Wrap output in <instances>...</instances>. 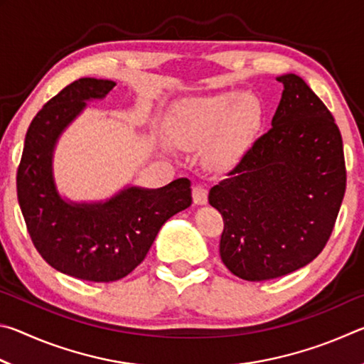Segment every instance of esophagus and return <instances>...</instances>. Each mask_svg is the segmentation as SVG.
Instances as JSON below:
<instances>
[{"label":"esophagus","instance_id":"esophagus-1","mask_svg":"<svg viewBox=\"0 0 364 364\" xmlns=\"http://www.w3.org/2000/svg\"><path fill=\"white\" fill-rule=\"evenodd\" d=\"M207 197H208V191L205 189V186H202V184H196V186L193 188L194 204H197V205L207 204Z\"/></svg>","mask_w":364,"mask_h":364}]
</instances>
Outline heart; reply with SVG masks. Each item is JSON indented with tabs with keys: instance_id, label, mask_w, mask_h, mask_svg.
Masks as SVG:
<instances>
[{
	"instance_id": "heart-1",
	"label": "heart",
	"mask_w": 364,
	"mask_h": 364,
	"mask_svg": "<svg viewBox=\"0 0 364 364\" xmlns=\"http://www.w3.org/2000/svg\"><path fill=\"white\" fill-rule=\"evenodd\" d=\"M262 123V107L254 96L220 93L184 102L171 123V134L181 143H204L208 160L231 165L247 151Z\"/></svg>"
}]
</instances>
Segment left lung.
Wrapping results in <instances>:
<instances>
[{
    "instance_id": "obj_1",
    "label": "left lung",
    "mask_w": 364,
    "mask_h": 364,
    "mask_svg": "<svg viewBox=\"0 0 364 364\" xmlns=\"http://www.w3.org/2000/svg\"><path fill=\"white\" fill-rule=\"evenodd\" d=\"M269 130L254 141L208 202L223 217L220 255L245 281H267L321 254L341 210L347 170L341 130L324 102L294 73Z\"/></svg>"
}]
</instances>
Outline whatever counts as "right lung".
Here are the masks:
<instances>
[{
    "label": "right lung",
    "mask_w": 364,
    "mask_h": 364,
    "mask_svg": "<svg viewBox=\"0 0 364 364\" xmlns=\"http://www.w3.org/2000/svg\"><path fill=\"white\" fill-rule=\"evenodd\" d=\"M114 86L110 80L80 78L51 97L30 123L17 168V199L35 249L54 269L91 282L130 274L165 221L193 202L188 178L160 189L128 188L106 204L60 199L51 171L54 143L86 100L104 97Z\"/></svg>",
    "instance_id": "add662e5"
}]
</instances>
